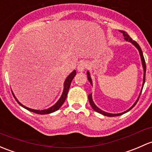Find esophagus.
<instances>
[{"label": "esophagus", "mask_w": 152, "mask_h": 152, "mask_svg": "<svg viewBox=\"0 0 152 152\" xmlns=\"http://www.w3.org/2000/svg\"><path fill=\"white\" fill-rule=\"evenodd\" d=\"M86 68H87V63H86L85 62H81V63L78 65L77 70L79 72H83Z\"/></svg>", "instance_id": "obj_1"}]
</instances>
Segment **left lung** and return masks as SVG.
<instances>
[{"label":"left lung","mask_w":152,"mask_h":152,"mask_svg":"<svg viewBox=\"0 0 152 152\" xmlns=\"http://www.w3.org/2000/svg\"><path fill=\"white\" fill-rule=\"evenodd\" d=\"M121 33H122L123 36H124V39H125V41H129V42H131L132 44H133L134 46H135V47L138 49V52H139V54H140V59H141V62H142V65H143V87H142V89H143V85H144V83H145V78H146V63H145V60H144V57H143V52H142V50L141 49H140V46L138 45V43L136 42V41H133V40L130 37V36H129L128 34H127L126 32L124 31H122V30H121ZM87 79H88V81L90 82V84L92 85V79H91L90 77V75H89V71H87ZM142 89H141V92H142ZM141 92H140V95H139V97H138V98L137 99V100L135 101V103H134L133 105H132V107H130V108H129L128 110H127V111H124V112L122 113H120V114H110V113H107V112H105V111H102L101 109H100V108H98V107L96 106V105L94 103L93 100H92V93L89 94L88 95V99H89V103H90L91 106H92V108H93V110H95V111H97V112L100 113V114L104 115V116H120V115H122L124 114H125V113L128 112L129 111H130V109H132V108H133L134 106H135V104L137 103V102L138 101V99H139V97L140 96V94H141Z\"/></svg>","instance_id":"8db88e82"}]
</instances>
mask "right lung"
I'll return each instance as SVG.
<instances>
[{
    "label": "right lung",
    "mask_w": 152,
    "mask_h": 152,
    "mask_svg": "<svg viewBox=\"0 0 152 152\" xmlns=\"http://www.w3.org/2000/svg\"><path fill=\"white\" fill-rule=\"evenodd\" d=\"M76 72L74 70V71H73V72H71V73H70L69 75H68V77H67L66 79H65V82H64L63 92V94H62L61 97H60V98L59 99L58 101H57L55 105H52V106L50 107V108H47V109L41 110V111H40V110L31 109V108H28V107H26V106H25V105H22L21 103H20V102H19V100H17V98H16L15 95H14V93H13V92H12L13 96H14V98H15V100H17V102L19 103V104L21 105V106L23 107L24 108H25V109L28 110V111H32V112L36 113V114H51V113H53V112H55V111H57V110H58L59 108H60V107L62 106V105H63V103H64V102H65V99H66L67 95H68V90H69L70 86H71V81H72V80H73V78H74V76H76Z\"/></svg>",
    "instance_id": "1"
}]
</instances>
